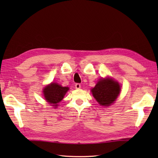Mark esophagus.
<instances>
[{
    "label": "esophagus",
    "instance_id": "obj_1",
    "mask_svg": "<svg viewBox=\"0 0 158 158\" xmlns=\"http://www.w3.org/2000/svg\"><path fill=\"white\" fill-rule=\"evenodd\" d=\"M75 86V88L76 89L81 88V84H80V83H76Z\"/></svg>",
    "mask_w": 158,
    "mask_h": 158
}]
</instances>
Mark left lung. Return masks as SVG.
Listing matches in <instances>:
<instances>
[{"label": "left lung", "instance_id": "left-lung-1", "mask_svg": "<svg viewBox=\"0 0 158 158\" xmlns=\"http://www.w3.org/2000/svg\"><path fill=\"white\" fill-rule=\"evenodd\" d=\"M118 82L112 79H100L96 86L92 89L94 97L100 105L109 106L113 103L120 92Z\"/></svg>", "mask_w": 158, "mask_h": 158}]
</instances>
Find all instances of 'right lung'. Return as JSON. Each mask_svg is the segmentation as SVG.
<instances>
[{
    "instance_id": "right-lung-1",
    "label": "right lung",
    "mask_w": 158,
    "mask_h": 158,
    "mask_svg": "<svg viewBox=\"0 0 158 158\" xmlns=\"http://www.w3.org/2000/svg\"><path fill=\"white\" fill-rule=\"evenodd\" d=\"M68 90V87H62L58 83H52L43 89V94L47 101L56 107L63 99Z\"/></svg>"
}]
</instances>
